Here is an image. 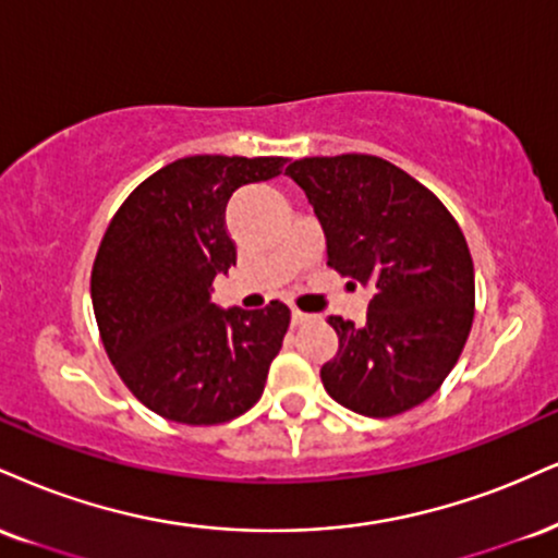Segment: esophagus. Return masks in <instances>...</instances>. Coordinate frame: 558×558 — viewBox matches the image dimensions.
Here are the masks:
<instances>
[{"label":"esophagus","instance_id":"34e87169","mask_svg":"<svg viewBox=\"0 0 558 558\" xmlns=\"http://www.w3.org/2000/svg\"><path fill=\"white\" fill-rule=\"evenodd\" d=\"M291 322H293V325H304V322H308V314L299 312V308H293V312H291Z\"/></svg>","mask_w":558,"mask_h":558}]
</instances>
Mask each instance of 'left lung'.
Listing matches in <instances>:
<instances>
[{"instance_id": "obj_1", "label": "left lung", "mask_w": 558, "mask_h": 558, "mask_svg": "<svg viewBox=\"0 0 558 558\" xmlns=\"http://www.w3.org/2000/svg\"><path fill=\"white\" fill-rule=\"evenodd\" d=\"M327 239V265L372 291L364 325L330 317L340 348L322 366L348 411L389 418L439 389L473 325V259L447 207L377 156L301 158L286 169Z\"/></svg>"}]
</instances>
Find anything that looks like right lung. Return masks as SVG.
I'll use <instances>...</instances> for the list:
<instances>
[{"label":"right lung","instance_id":"obj_1","mask_svg":"<svg viewBox=\"0 0 558 558\" xmlns=\"http://www.w3.org/2000/svg\"><path fill=\"white\" fill-rule=\"evenodd\" d=\"M283 163L179 158L145 179L106 228L90 278L100 340L134 398L163 418L223 424L262 398L291 308H220L213 280L236 265L228 199Z\"/></svg>","mask_w":558,"mask_h":558}]
</instances>
